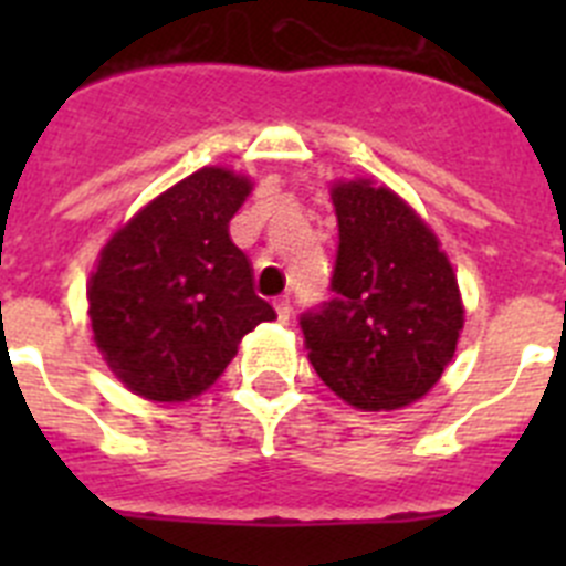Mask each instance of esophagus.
Masks as SVG:
<instances>
[{
    "label": "esophagus",
    "mask_w": 566,
    "mask_h": 566,
    "mask_svg": "<svg viewBox=\"0 0 566 566\" xmlns=\"http://www.w3.org/2000/svg\"><path fill=\"white\" fill-rule=\"evenodd\" d=\"M274 312H277V319L286 326L289 317H292V300L289 297H277L274 300Z\"/></svg>",
    "instance_id": "34e87169"
}]
</instances>
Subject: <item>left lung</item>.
<instances>
[{
    "mask_svg": "<svg viewBox=\"0 0 566 566\" xmlns=\"http://www.w3.org/2000/svg\"><path fill=\"white\" fill-rule=\"evenodd\" d=\"M339 247L334 297L300 317L323 382L359 411L417 402L453 359L464 308L437 234L388 187L332 189Z\"/></svg>",
    "mask_w": 566,
    "mask_h": 566,
    "instance_id": "1",
    "label": "left lung"
}]
</instances>
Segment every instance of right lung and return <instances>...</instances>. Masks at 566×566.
<instances>
[{
    "label": "right lung",
    "instance_id": "right-lung-1",
    "mask_svg": "<svg viewBox=\"0 0 566 566\" xmlns=\"http://www.w3.org/2000/svg\"><path fill=\"white\" fill-rule=\"evenodd\" d=\"M252 181L203 167L161 192L102 249L90 274L93 339L129 391L184 402L227 371L238 343L274 308L229 238Z\"/></svg>",
    "mask_w": 566,
    "mask_h": 566
}]
</instances>
